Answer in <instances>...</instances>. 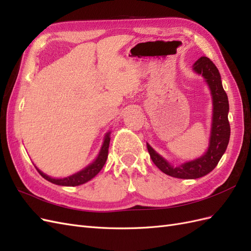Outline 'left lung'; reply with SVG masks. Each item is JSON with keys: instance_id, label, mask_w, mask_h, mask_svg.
Masks as SVG:
<instances>
[{"instance_id": "left-lung-1", "label": "left lung", "mask_w": 251, "mask_h": 251, "mask_svg": "<svg viewBox=\"0 0 251 251\" xmlns=\"http://www.w3.org/2000/svg\"><path fill=\"white\" fill-rule=\"evenodd\" d=\"M193 70L197 74L203 76L211 90L212 100H213V117H212L211 136L207 151L201 158L184 162L178 166H173L150 144H147V151L157 168L166 175L181 179L201 178L213 171L224 152L226 151L230 139L228 96L223 88L220 72L215 64L204 56L201 57L193 64Z\"/></svg>"}]
</instances>
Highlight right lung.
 I'll return each mask as SVG.
<instances>
[{"label":"right lung","instance_id":"obj_1","mask_svg":"<svg viewBox=\"0 0 251 251\" xmlns=\"http://www.w3.org/2000/svg\"><path fill=\"white\" fill-rule=\"evenodd\" d=\"M109 143H110V132L106 133L105 139H104V143H102V145H101V149L100 151L99 156L96 157L94 161L92 163H90L88 166H86L83 170L77 172L74 175H71L69 177L60 178V179L52 178V177H50V176L44 174V173H42L40 170H38L37 168L36 169L44 179H47L48 181L52 182L54 184L64 185V187H75V185L86 183L89 180H91L93 177L98 175L100 171L102 169V166L105 165L107 157H108Z\"/></svg>","mask_w":251,"mask_h":251}]
</instances>
